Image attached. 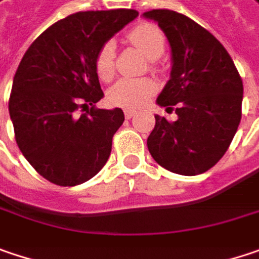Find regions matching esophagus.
I'll list each match as a JSON object with an SVG mask.
<instances>
[{"instance_id": "obj_1", "label": "esophagus", "mask_w": 259, "mask_h": 259, "mask_svg": "<svg viewBox=\"0 0 259 259\" xmlns=\"http://www.w3.org/2000/svg\"><path fill=\"white\" fill-rule=\"evenodd\" d=\"M123 113H125V118H126V119H131V118L136 115V112H134V110H131V109H125V110H123Z\"/></svg>"}]
</instances>
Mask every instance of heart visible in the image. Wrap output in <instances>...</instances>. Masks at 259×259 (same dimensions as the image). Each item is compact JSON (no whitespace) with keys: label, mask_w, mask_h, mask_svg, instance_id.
<instances>
[{"label":"heart","mask_w":259,"mask_h":259,"mask_svg":"<svg viewBox=\"0 0 259 259\" xmlns=\"http://www.w3.org/2000/svg\"><path fill=\"white\" fill-rule=\"evenodd\" d=\"M128 41L139 48L140 51L150 59V67L157 69L156 59L165 51V35L155 23L143 22L131 29L126 35ZM94 69L97 76L103 81H110L115 76V44L113 41H106L99 48L94 57ZM156 91V83L150 78L140 79H120L115 83L109 93L107 99L115 106L125 109H139L149 97Z\"/></svg>","instance_id":"heart-1"}]
</instances>
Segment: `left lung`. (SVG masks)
<instances>
[{
    "mask_svg": "<svg viewBox=\"0 0 259 259\" xmlns=\"http://www.w3.org/2000/svg\"><path fill=\"white\" fill-rule=\"evenodd\" d=\"M157 22L172 50L171 79L157 104L177 120L155 116L147 139L150 155L181 176L206 172L224 156L242 118L243 83L223 44L190 17L172 10L143 14Z\"/></svg>",
    "mask_w": 259,
    "mask_h": 259,
    "instance_id": "1",
    "label": "left lung"
}]
</instances>
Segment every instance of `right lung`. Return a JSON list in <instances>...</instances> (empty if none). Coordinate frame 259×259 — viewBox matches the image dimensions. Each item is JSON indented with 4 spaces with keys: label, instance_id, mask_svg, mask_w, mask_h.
Listing matches in <instances>:
<instances>
[{
    "label": "right lung",
    "instance_id": "1",
    "mask_svg": "<svg viewBox=\"0 0 259 259\" xmlns=\"http://www.w3.org/2000/svg\"><path fill=\"white\" fill-rule=\"evenodd\" d=\"M137 16L131 9L78 11L46 29L25 53L13 79L10 118L20 152L50 183L82 184L110 156L125 116L118 107H96L103 91L94 57ZM79 108L87 112L79 115Z\"/></svg>",
    "mask_w": 259,
    "mask_h": 259
}]
</instances>
